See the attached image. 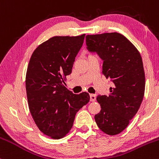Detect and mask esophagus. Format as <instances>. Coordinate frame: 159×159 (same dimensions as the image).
Masks as SVG:
<instances>
[{
    "label": "esophagus",
    "mask_w": 159,
    "mask_h": 159,
    "mask_svg": "<svg viewBox=\"0 0 159 159\" xmlns=\"http://www.w3.org/2000/svg\"><path fill=\"white\" fill-rule=\"evenodd\" d=\"M90 101L91 102H95L96 101V95L94 94H90Z\"/></svg>",
    "instance_id": "34e87169"
}]
</instances>
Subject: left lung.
<instances>
[{
  "label": "left lung",
  "instance_id": "left-lung-1",
  "mask_svg": "<svg viewBox=\"0 0 159 159\" xmlns=\"http://www.w3.org/2000/svg\"><path fill=\"white\" fill-rule=\"evenodd\" d=\"M90 52L102 59V73L113 87L109 96H98L101 111L95 115L100 130L108 135L120 134L129 125L141 105L145 91V73L136 47L119 33L86 36Z\"/></svg>",
  "mask_w": 159,
  "mask_h": 159
}]
</instances>
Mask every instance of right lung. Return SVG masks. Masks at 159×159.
Returning a JSON list of instances; mask_svg holds the SVG:
<instances>
[{"mask_svg":"<svg viewBox=\"0 0 159 159\" xmlns=\"http://www.w3.org/2000/svg\"><path fill=\"white\" fill-rule=\"evenodd\" d=\"M84 37L53 36L38 45L27 66L29 110L38 129L52 139L68 134L76 113L90 101L87 93L74 94L65 86Z\"/></svg>","mask_w":159,"mask_h":159,"instance_id":"add662e5","label":"right lung"}]
</instances>
